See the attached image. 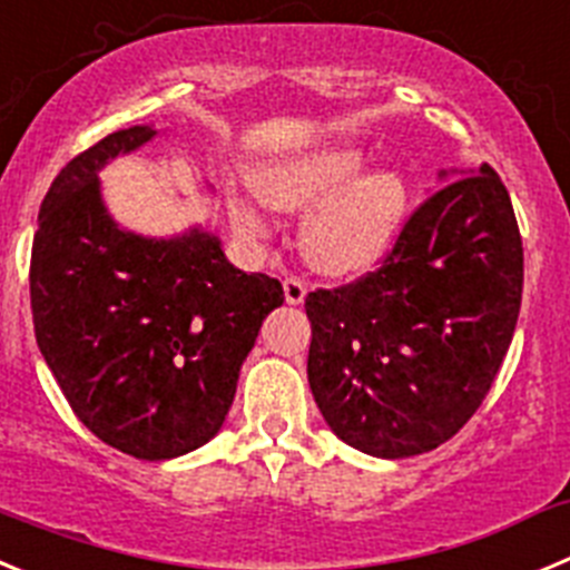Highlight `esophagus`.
Returning <instances> with one entry per match:
<instances>
[{"label":"esophagus","instance_id":"esophagus-1","mask_svg":"<svg viewBox=\"0 0 570 570\" xmlns=\"http://www.w3.org/2000/svg\"><path fill=\"white\" fill-rule=\"evenodd\" d=\"M282 288H285V302H288V305H302V302H305V282L296 279V276H288V279L282 282Z\"/></svg>","mask_w":570,"mask_h":570}]
</instances>
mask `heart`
Here are the masks:
<instances>
[{
	"mask_svg": "<svg viewBox=\"0 0 570 570\" xmlns=\"http://www.w3.org/2000/svg\"><path fill=\"white\" fill-rule=\"evenodd\" d=\"M358 144L311 146L271 160L254 175L259 197L276 212H307L302 248L313 268L331 276L358 274L390 248L410 203V186L395 169H367ZM234 223L263 234L265 220L248 200H232Z\"/></svg>",
	"mask_w": 570,
	"mask_h": 570,
	"instance_id": "b5f03b06",
	"label": "heart"
}]
</instances>
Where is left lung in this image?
Segmentation results:
<instances>
[{"label":"left lung","instance_id":"1","mask_svg":"<svg viewBox=\"0 0 570 570\" xmlns=\"http://www.w3.org/2000/svg\"><path fill=\"white\" fill-rule=\"evenodd\" d=\"M441 180L379 271L305 299L320 412L347 446L387 461L438 449L478 412L523 299V239L498 171Z\"/></svg>","mask_w":570,"mask_h":570}]
</instances>
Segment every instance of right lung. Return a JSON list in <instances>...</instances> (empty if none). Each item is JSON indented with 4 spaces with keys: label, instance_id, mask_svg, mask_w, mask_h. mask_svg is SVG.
I'll return each instance as SVG.
<instances>
[{
    "label": "right lung",
    "instance_id": "1",
    "mask_svg": "<svg viewBox=\"0 0 570 570\" xmlns=\"http://www.w3.org/2000/svg\"><path fill=\"white\" fill-rule=\"evenodd\" d=\"M158 135L112 132L72 158L39 208L30 257L36 344L81 424L127 455L169 461L220 432L239 367L282 285L245 274L203 226H118L98 171Z\"/></svg>",
    "mask_w": 570,
    "mask_h": 570
}]
</instances>
